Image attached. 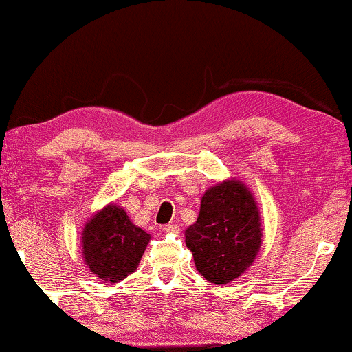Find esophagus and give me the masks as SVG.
<instances>
[{
    "label": "esophagus",
    "mask_w": 352,
    "mask_h": 352,
    "mask_svg": "<svg viewBox=\"0 0 352 352\" xmlns=\"http://www.w3.org/2000/svg\"><path fill=\"white\" fill-rule=\"evenodd\" d=\"M164 230H166V232L179 234L180 232V226L179 224H167V226H164Z\"/></svg>",
    "instance_id": "obj_1"
}]
</instances>
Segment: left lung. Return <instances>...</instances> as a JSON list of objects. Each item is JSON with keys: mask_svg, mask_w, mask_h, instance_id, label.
Listing matches in <instances>:
<instances>
[{"mask_svg": "<svg viewBox=\"0 0 352 352\" xmlns=\"http://www.w3.org/2000/svg\"><path fill=\"white\" fill-rule=\"evenodd\" d=\"M185 242L208 281L228 284L239 278L261 245L260 214L247 186L228 180L209 188L197 222L185 230Z\"/></svg>", "mask_w": 352, "mask_h": 352, "instance_id": "left-lung-1", "label": "left lung"}]
</instances>
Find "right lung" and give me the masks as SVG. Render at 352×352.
<instances>
[{"label": "right lung", "instance_id": "right-lung-1", "mask_svg": "<svg viewBox=\"0 0 352 352\" xmlns=\"http://www.w3.org/2000/svg\"><path fill=\"white\" fill-rule=\"evenodd\" d=\"M151 235L136 228L124 209H102L82 230V255L97 278L118 283L131 274L148 247Z\"/></svg>", "mask_w": 352, "mask_h": 352}]
</instances>
